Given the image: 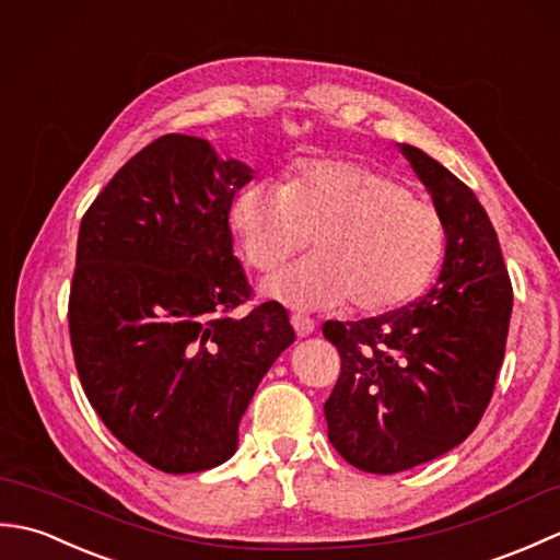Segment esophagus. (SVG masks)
<instances>
[{
  "label": "esophagus",
  "instance_id": "1",
  "mask_svg": "<svg viewBox=\"0 0 560 560\" xmlns=\"http://www.w3.org/2000/svg\"><path fill=\"white\" fill-rule=\"evenodd\" d=\"M291 325H293L295 335H299V337H311L315 331V323L305 315H291Z\"/></svg>",
  "mask_w": 560,
  "mask_h": 560
}]
</instances>
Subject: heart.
I'll return each instance as SVG.
<instances>
[{
	"label": "heart",
	"mask_w": 560,
	"mask_h": 560,
	"mask_svg": "<svg viewBox=\"0 0 560 560\" xmlns=\"http://www.w3.org/2000/svg\"><path fill=\"white\" fill-rule=\"evenodd\" d=\"M231 229L249 267L271 271L307 245L317 255L265 281L293 311L383 313L411 301L440 265L445 225L433 205L371 165L305 159L287 185H245L231 201Z\"/></svg>",
	"instance_id": "heart-1"
}]
</instances>
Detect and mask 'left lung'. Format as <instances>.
I'll return each mask as SVG.
<instances>
[{"label":"left lung","mask_w":560,"mask_h":560,"mask_svg":"<svg viewBox=\"0 0 560 560\" xmlns=\"http://www.w3.org/2000/svg\"><path fill=\"white\" fill-rule=\"evenodd\" d=\"M397 147L445 225L438 279L397 311L323 327L341 355L325 401L329 440L371 474L419 467L467 440L491 401L513 313L501 243L477 195L425 151Z\"/></svg>","instance_id":"1"}]
</instances>
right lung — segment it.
<instances>
[{"label": "right lung", "mask_w": 560, "mask_h": 560, "mask_svg": "<svg viewBox=\"0 0 560 560\" xmlns=\"http://www.w3.org/2000/svg\"><path fill=\"white\" fill-rule=\"evenodd\" d=\"M255 171L207 139L165 135L129 159L83 213L69 335L91 407L165 474L219 467L261 377L295 335L249 295L229 211Z\"/></svg>", "instance_id": "1"}]
</instances>
